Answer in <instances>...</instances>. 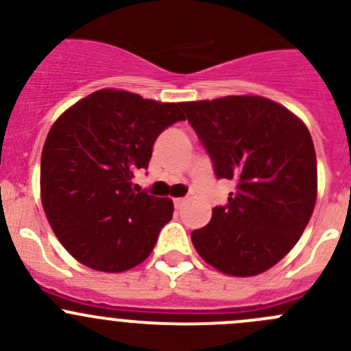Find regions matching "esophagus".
Masks as SVG:
<instances>
[{
    "label": "esophagus",
    "instance_id": "obj_1",
    "mask_svg": "<svg viewBox=\"0 0 351 351\" xmlns=\"http://www.w3.org/2000/svg\"><path fill=\"white\" fill-rule=\"evenodd\" d=\"M185 202H186V198H175V200H173V204H175L176 208H182L183 205H185Z\"/></svg>",
    "mask_w": 351,
    "mask_h": 351
}]
</instances>
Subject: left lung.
<instances>
[{
    "label": "left lung",
    "instance_id": "obj_1",
    "mask_svg": "<svg viewBox=\"0 0 351 351\" xmlns=\"http://www.w3.org/2000/svg\"><path fill=\"white\" fill-rule=\"evenodd\" d=\"M219 180H234L228 204L192 232L202 258L234 277L277 265L302 236L317 193V162L307 127L263 97L182 104Z\"/></svg>",
    "mask_w": 351,
    "mask_h": 351
}]
</instances>
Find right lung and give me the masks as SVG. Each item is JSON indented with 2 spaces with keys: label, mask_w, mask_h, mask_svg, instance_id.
Returning a JSON list of instances; mask_svg holds the SVG:
<instances>
[{
  "label": "right lung",
  "mask_w": 351,
  "mask_h": 351,
  "mask_svg": "<svg viewBox=\"0 0 351 351\" xmlns=\"http://www.w3.org/2000/svg\"><path fill=\"white\" fill-rule=\"evenodd\" d=\"M185 120L182 104L100 90L66 110L49 130L40 159L45 215L62 246L98 271H125L153 251L173 202L141 192L159 134Z\"/></svg>",
  "instance_id": "obj_1"
}]
</instances>
